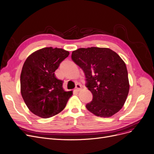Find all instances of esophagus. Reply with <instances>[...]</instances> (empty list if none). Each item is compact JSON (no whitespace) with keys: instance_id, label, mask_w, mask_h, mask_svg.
Masks as SVG:
<instances>
[{"instance_id":"obj_1","label":"esophagus","mask_w":154,"mask_h":154,"mask_svg":"<svg viewBox=\"0 0 154 154\" xmlns=\"http://www.w3.org/2000/svg\"><path fill=\"white\" fill-rule=\"evenodd\" d=\"M75 90L77 91H79L82 90V85L80 84H76V88H75Z\"/></svg>"}]
</instances>
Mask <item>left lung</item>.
<instances>
[{
  "mask_svg": "<svg viewBox=\"0 0 154 154\" xmlns=\"http://www.w3.org/2000/svg\"><path fill=\"white\" fill-rule=\"evenodd\" d=\"M71 58L83 70L93 94L88 110L104 118L119 112L130 88L126 64L119 55L109 48L91 47L72 51Z\"/></svg>",
  "mask_w": 154,
  "mask_h": 154,
  "instance_id": "1",
  "label": "left lung"
}]
</instances>
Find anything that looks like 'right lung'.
<instances>
[{
	"label": "right lung",
	"mask_w": 154,
	"mask_h": 154,
	"mask_svg": "<svg viewBox=\"0 0 154 154\" xmlns=\"http://www.w3.org/2000/svg\"><path fill=\"white\" fill-rule=\"evenodd\" d=\"M69 53L61 48H45L29 56L20 74V93L32 113L48 119L60 113L72 91H65L54 71Z\"/></svg>",
	"instance_id": "right-lung-1"
}]
</instances>
